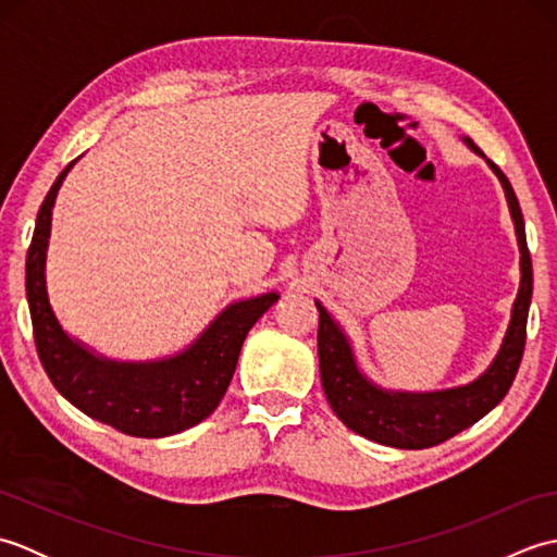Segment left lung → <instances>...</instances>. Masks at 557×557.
I'll list each match as a JSON object with an SVG mask.
<instances>
[{"instance_id": "8db88e82", "label": "left lung", "mask_w": 557, "mask_h": 557, "mask_svg": "<svg viewBox=\"0 0 557 557\" xmlns=\"http://www.w3.org/2000/svg\"><path fill=\"white\" fill-rule=\"evenodd\" d=\"M461 140L469 150L486 160L493 174L498 176L519 244V292L503 345L488 369L467 385L433 389V393H405V389L381 387L359 369L357 354H354L345 330L321 301H315L318 313H321L318 318V361H321V381L330 407L354 433L399 449L433 447L486 417L507 395L524 354L534 272H531L522 208H519L512 184L507 182L498 164L483 156V150L471 138L465 136Z\"/></svg>"}]
</instances>
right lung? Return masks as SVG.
Returning <instances> with one entry per match:
<instances>
[{"mask_svg": "<svg viewBox=\"0 0 557 557\" xmlns=\"http://www.w3.org/2000/svg\"><path fill=\"white\" fill-rule=\"evenodd\" d=\"M76 160L66 164L45 196L26 258V297L40 363L59 395L90 419L136 437L182 433L218 409L248 330L280 294L265 292L230 304L191 345L162 359L116 361L71 337L47 297L45 265L54 200Z\"/></svg>", "mask_w": 557, "mask_h": 557, "instance_id": "1", "label": "right lung"}]
</instances>
